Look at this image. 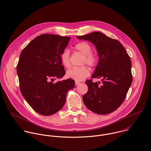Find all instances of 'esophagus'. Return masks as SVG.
<instances>
[{
    "label": "esophagus",
    "instance_id": "obj_1",
    "mask_svg": "<svg viewBox=\"0 0 151 151\" xmlns=\"http://www.w3.org/2000/svg\"><path fill=\"white\" fill-rule=\"evenodd\" d=\"M80 84V83H79V82H77V81H76V83H75V84H76V86H78Z\"/></svg>",
    "mask_w": 151,
    "mask_h": 151
}]
</instances>
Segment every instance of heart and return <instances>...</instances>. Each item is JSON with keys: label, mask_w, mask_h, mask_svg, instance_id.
Here are the masks:
<instances>
[{"label": "heart", "mask_w": 151, "mask_h": 151, "mask_svg": "<svg viewBox=\"0 0 151 151\" xmlns=\"http://www.w3.org/2000/svg\"><path fill=\"white\" fill-rule=\"evenodd\" d=\"M76 51L79 52L84 55L82 65L86 64L91 67H95L98 62V55L92 51L91 45L86 42H81L74 46ZM60 60L62 64L65 67L70 65V52L67 49H65L61 53ZM89 75V71L86 66L83 65L79 67H73L67 71L66 76L76 81H81L86 79Z\"/></svg>", "instance_id": "b5f03b06"}]
</instances>
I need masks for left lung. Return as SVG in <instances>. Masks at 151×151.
<instances>
[{
  "mask_svg": "<svg viewBox=\"0 0 151 151\" xmlns=\"http://www.w3.org/2000/svg\"><path fill=\"white\" fill-rule=\"evenodd\" d=\"M80 40L94 44L99 55V62L92 76L101 78L93 83L88 80V92L83 96L86 106L99 114H107L120 107L124 101L132 81L131 61L126 49L119 41L100 32H93Z\"/></svg>",
  "mask_w": 151,
  "mask_h": 151,
  "instance_id": "left-lung-1",
  "label": "left lung"
}]
</instances>
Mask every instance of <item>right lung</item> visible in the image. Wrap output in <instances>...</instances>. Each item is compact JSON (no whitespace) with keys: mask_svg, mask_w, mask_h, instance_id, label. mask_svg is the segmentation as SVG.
<instances>
[{"mask_svg":"<svg viewBox=\"0 0 151 151\" xmlns=\"http://www.w3.org/2000/svg\"><path fill=\"white\" fill-rule=\"evenodd\" d=\"M70 37L42 34L22 49L17 65L22 95L38 113L52 115L63 107L68 91L75 86L68 78L53 83L65 74L60 54Z\"/></svg>","mask_w":151,"mask_h":151,"instance_id":"obj_1","label":"right lung"}]
</instances>
